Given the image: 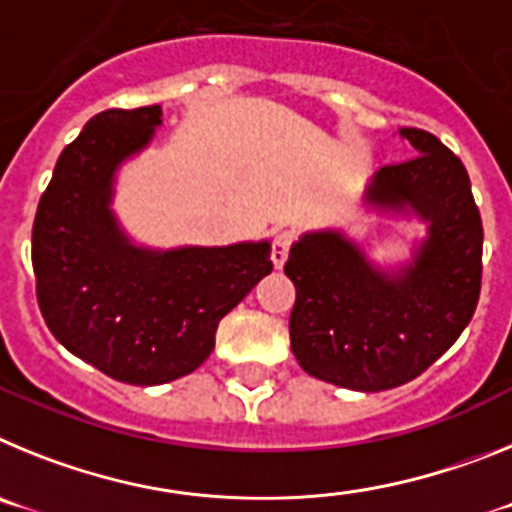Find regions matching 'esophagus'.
<instances>
[{"label":"esophagus","instance_id":"obj_1","mask_svg":"<svg viewBox=\"0 0 512 512\" xmlns=\"http://www.w3.org/2000/svg\"><path fill=\"white\" fill-rule=\"evenodd\" d=\"M289 246H292V233L287 230H279L271 241V261H274V269H282L284 261L289 256Z\"/></svg>","mask_w":512,"mask_h":512}]
</instances>
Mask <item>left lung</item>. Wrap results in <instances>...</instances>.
<instances>
[{"mask_svg":"<svg viewBox=\"0 0 512 512\" xmlns=\"http://www.w3.org/2000/svg\"><path fill=\"white\" fill-rule=\"evenodd\" d=\"M400 138L418 156L379 169L366 202L428 223L413 261L382 271L346 235L318 230L284 264L297 289L292 354L310 377L348 390L382 392L420 377L467 328L482 287V217L467 169L436 135L402 128Z\"/></svg>","mask_w":512,"mask_h":512,"instance_id":"1","label":"left lung"}]
</instances>
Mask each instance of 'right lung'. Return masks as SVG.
<instances>
[{
  "mask_svg": "<svg viewBox=\"0 0 512 512\" xmlns=\"http://www.w3.org/2000/svg\"><path fill=\"white\" fill-rule=\"evenodd\" d=\"M161 107L104 110L63 148L33 223L38 305L58 343L117 382H174L217 323L274 269L271 246H133L112 215L115 169L151 143Z\"/></svg>",
  "mask_w": 512,
  "mask_h": 512,
  "instance_id": "obj_1",
  "label": "right lung"
}]
</instances>
